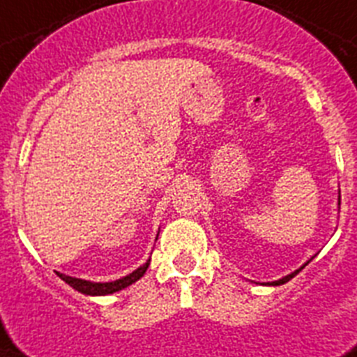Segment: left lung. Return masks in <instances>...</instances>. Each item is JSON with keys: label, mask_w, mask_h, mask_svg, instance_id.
Here are the masks:
<instances>
[{"label": "left lung", "mask_w": 357, "mask_h": 357, "mask_svg": "<svg viewBox=\"0 0 357 357\" xmlns=\"http://www.w3.org/2000/svg\"><path fill=\"white\" fill-rule=\"evenodd\" d=\"M308 261H310V259H308ZM308 261H307V263H305V265H303V266H299L298 271H294V272H290V274H289V275H285V278H281V280H278V281H268V283H263V285H272V287L283 285V283H287V281H290V280H292V278H294V275H296V274H298V272H299V271H301V268H305V266H307V265H308Z\"/></svg>", "instance_id": "1"}]
</instances>
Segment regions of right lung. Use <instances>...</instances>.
Wrapping results in <instances>:
<instances>
[{
	"label": "right lung",
	"mask_w": 357,
	"mask_h": 357,
	"mask_svg": "<svg viewBox=\"0 0 357 357\" xmlns=\"http://www.w3.org/2000/svg\"><path fill=\"white\" fill-rule=\"evenodd\" d=\"M160 234V232H158ZM158 239V238H155ZM149 265H151V259H146V263H143L139 268H136L134 272H130V274L123 275V278H119V280L116 281H107V283H98V281H86V280H79V278H72V275H65V274H59V272H56V274L61 278L67 285H70L72 289L77 290V292H82V294L85 296H109V294H114V292H119V290L127 289L128 285H132V283H136L137 280H142L143 274L146 272V268H149Z\"/></svg>",
	"instance_id": "1"
}]
</instances>
